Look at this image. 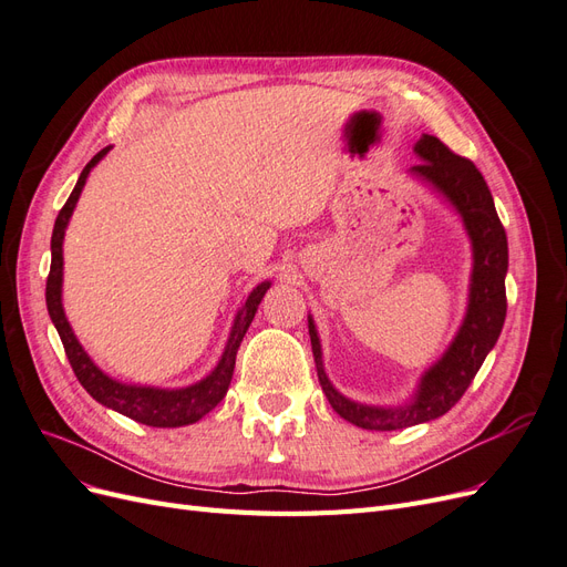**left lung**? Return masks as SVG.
I'll list each match as a JSON object with an SVG mask.
<instances>
[{
	"label": "left lung",
	"mask_w": 567,
	"mask_h": 567,
	"mask_svg": "<svg viewBox=\"0 0 567 567\" xmlns=\"http://www.w3.org/2000/svg\"><path fill=\"white\" fill-rule=\"evenodd\" d=\"M416 153L423 161L411 167V173L431 182L437 192L447 196L461 213L463 221H466L473 241L471 302L452 348L423 375L416 398L398 409L367 406L342 398L326 379L317 329L312 319H307L321 390L336 409V414L354 423L357 427H364V431H400V427L425 423L447 414L473 383L487 352L494 348L496 338H499L506 319L504 279L508 269V244L485 177L480 175V169L468 158L458 156L447 144H442L437 136L423 134L416 144Z\"/></svg>",
	"instance_id": "8db88e82"
}]
</instances>
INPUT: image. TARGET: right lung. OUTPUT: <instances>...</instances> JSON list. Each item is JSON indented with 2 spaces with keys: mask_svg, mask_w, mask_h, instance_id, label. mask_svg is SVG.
<instances>
[{
  "mask_svg": "<svg viewBox=\"0 0 567 567\" xmlns=\"http://www.w3.org/2000/svg\"><path fill=\"white\" fill-rule=\"evenodd\" d=\"M111 148V146H109ZM109 148H101L96 156L84 165L82 175L73 188V194L68 196L65 205L61 208L56 225H54V234H51V267H49V277H47V310L51 321H54L56 331L61 336L63 350L68 362H71L78 381L82 383V388L87 390L96 402H101L109 409H115L117 414L130 416L136 423L144 425H153V427H179V425H188L196 423L198 419H203L208 411H213L229 390L231 375H234V364H236V352L238 346L248 331V326L257 312V305H260L262 296L267 293L269 281L257 286L252 293L248 296L244 310L236 315L234 329L229 336V342L225 348V354H221L217 369L203 379L196 385H188L182 390H158V388H136V385H125L117 383L104 371H99L94 367L92 359L87 357V352L82 350V346L78 342L71 323L65 321L63 307H61V279H63V234L68 227V219L73 215L75 203L80 198V192L84 182H87L90 169L106 156Z\"/></svg>",
  "mask_w": 567,
  "mask_h": 567,
  "instance_id": "right-lung-1",
  "label": "right lung"
}]
</instances>
